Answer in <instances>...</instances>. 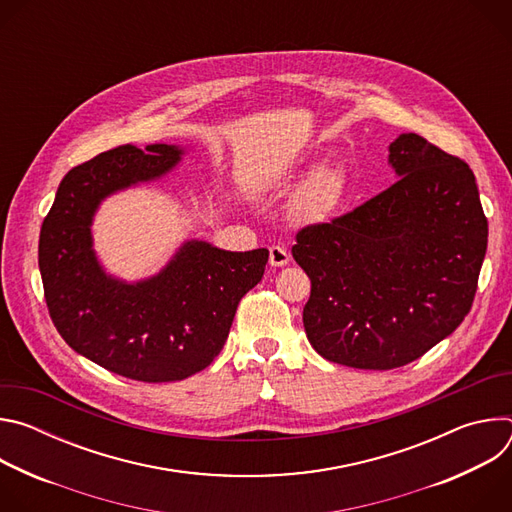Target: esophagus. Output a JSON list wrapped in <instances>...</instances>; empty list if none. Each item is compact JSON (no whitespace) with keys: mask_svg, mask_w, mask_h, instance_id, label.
I'll use <instances>...</instances> for the list:
<instances>
[{"mask_svg":"<svg viewBox=\"0 0 512 512\" xmlns=\"http://www.w3.org/2000/svg\"><path fill=\"white\" fill-rule=\"evenodd\" d=\"M269 263L271 267H283L289 263V253L285 247H279V245H273L269 247Z\"/></svg>","mask_w":512,"mask_h":512,"instance_id":"obj_1","label":"esophagus"}]
</instances>
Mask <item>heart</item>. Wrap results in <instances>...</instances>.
<instances>
[{
  "label": "heart",
  "instance_id": "obj_1",
  "mask_svg": "<svg viewBox=\"0 0 512 512\" xmlns=\"http://www.w3.org/2000/svg\"><path fill=\"white\" fill-rule=\"evenodd\" d=\"M306 176L308 180L296 198V210L308 223H324L348 198V170L340 164H322L316 170H308Z\"/></svg>",
  "mask_w": 512,
  "mask_h": 512
}]
</instances>
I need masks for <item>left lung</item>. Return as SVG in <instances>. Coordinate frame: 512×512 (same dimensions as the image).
I'll list each match as a JSON object with an SVG mask.
<instances>
[{
    "instance_id": "obj_1",
    "label": "left lung",
    "mask_w": 512,
    "mask_h": 512,
    "mask_svg": "<svg viewBox=\"0 0 512 512\" xmlns=\"http://www.w3.org/2000/svg\"><path fill=\"white\" fill-rule=\"evenodd\" d=\"M391 188L298 233L291 255L312 294L314 350L352 369L389 371L448 338L472 308L488 223L466 162L417 133L389 145Z\"/></svg>"
}]
</instances>
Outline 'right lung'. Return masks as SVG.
Segmentation results:
<instances>
[{"instance_id": "add662e5", "label": "right lung", "mask_w": 512, "mask_h": 512, "mask_svg": "<svg viewBox=\"0 0 512 512\" xmlns=\"http://www.w3.org/2000/svg\"><path fill=\"white\" fill-rule=\"evenodd\" d=\"M184 154L182 145H121L72 168L40 231L38 265L56 330L72 350L133 381L170 383L206 369L269 259L267 249L239 253L188 239L150 277L125 281L105 269L93 239L103 200L166 178Z\"/></svg>"}]
</instances>
